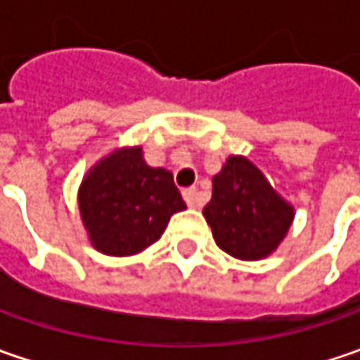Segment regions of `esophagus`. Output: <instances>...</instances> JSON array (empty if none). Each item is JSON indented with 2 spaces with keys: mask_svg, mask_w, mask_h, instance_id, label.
<instances>
[{
  "mask_svg": "<svg viewBox=\"0 0 360 360\" xmlns=\"http://www.w3.org/2000/svg\"><path fill=\"white\" fill-rule=\"evenodd\" d=\"M182 196H184V200L190 208H196L198 206V190L196 188H186L184 192H182Z\"/></svg>",
  "mask_w": 360,
  "mask_h": 360,
  "instance_id": "1",
  "label": "esophagus"
}]
</instances>
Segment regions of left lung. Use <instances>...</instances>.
<instances>
[{"instance_id": "8db88e82", "label": "left lung", "mask_w": 360, "mask_h": 360, "mask_svg": "<svg viewBox=\"0 0 360 360\" xmlns=\"http://www.w3.org/2000/svg\"><path fill=\"white\" fill-rule=\"evenodd\" d=\"M202 214L216 244L238 260H262L284 240L295 206L244 156L232 154L212 178V198Z\"/></svg>"}]
</instances>
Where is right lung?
<instances>
[{"instance_id": "right-lung-1", "label": "right lung", "mask_w": 360, "mask_h": 360, "mask_svg": "<svg viewBox=\"0 0 360 360\" xmlns=\"http://www.w3.org/2000/svg\"><path fill=\"white\" fill-rule=\"evenodd\" d=\"M77 208L98 252L134 256L158 240L186 204L170 170L148 166L142 146H122L86 172Z\"/></svg>"}]
</instances>
